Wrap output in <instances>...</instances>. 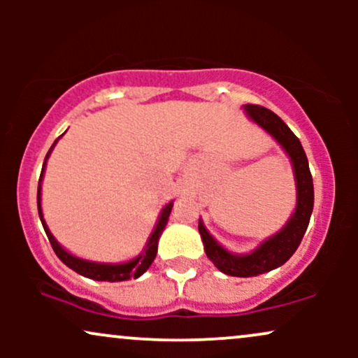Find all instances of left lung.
<instances>
[{
    "instance_id": "1",
    "label": "left lung",
    "mask_w": 358,
    "mask_h": 358,
    "mask_svg": "<svg viewBox=\"0 0 358 358\" xmlns=\"http://www.w3.org/2000/svg\"><path fill=\"white\" fill-rule=\"evenodd\" d=\"M242 108H244L250 121L256 122L271 138L276 139L278 145L289 156L294 183H296V208L291 213L285 227L274 236L262 241L256 249L248 254H236L225 249L224 245L213 239L212 234L203 225V220H199V232L202 237L205 254L213 262V266L227 276L250 278L279 268L296 252L299 242H301L308 229V224H310L315 192L305 150H303L299 139L294 136L293 131L286 126V122L276 116L273 110L261 108V106L245 104Z\"/></svg>"
}]
</instances>
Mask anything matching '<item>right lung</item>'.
Masks as SVG:
<instances>
[{
  "label": "right lung",
  "instance_id": "obj_1",
  "mask_svg": "<svg viewBox=\"0 0 358 358\" xmlns=\"http://www.w3.org/2000/svg\"><path fill=\"white\" fill-rule=\"evenodd\" d=\"M60 138L55 139V143H53L50 150H48L47 156H45V162L42 166V175H40V182H38V195H36L40 220H42L45 234H47V237H48V241H50L53 250H55V254L59 256V259L64 262L65 266H69V268H71L72 271H76V273L80 274V276L94 279V281L117 282V281H127V279H131V278L133 279L139 278L141 274L146 273L148 268L151 266V262L155 261L156 252H158V241H159V237H162V234H163V231H165V227L168 224V217H170L171 208H173V200H171V202H168L165 207L162 208V212H159V217H158V222H156L153 232H151V236L146 242L145 249H143V252L138 254L136 257L131 259V261L119 262V264H110V262H94V261H87V259L73 256V254L69 252L67 249L62 248L59 242H57L55 237L52 236L50 229H48L47 222H45V219H43V212H42V180H43V173H45V165H47L48 156H50L52 150L55 148L57 141H59Z\"/></svg>",
  "mask_w": 358,
  "mask_h": 358
}]
</instances>
